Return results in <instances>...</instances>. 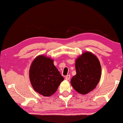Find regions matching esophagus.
Returning a JSON list of instances; mask_svg holds the SVG:
<instances>
[{"instance_id": "34e87169", "label": "esophagus", "mask_w": 123, "mask_h": 123, "mask_svg": "<svg viewBox=\"0 0 123 123\" xmlns=\"http://www.w3.org/2000/svg\"><path fill=\"white\" fill-rule=\"evenodd\" d=\"M65 80H69L70 78V75L68 74V75H66V76H65Z\"/></svg>"}]
</instances>
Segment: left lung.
<instances>
[{
	"label": "left lung",
	"mask_w": 123,
	"mask_h": 123,
	"mask_svg": "<svg viewBox=\"0 0 123 123\" xmlns=\"http://www.w3.org/2000/svg\"><path fill=\"white\" fill-rule=\"evenodd\" d=\"M76 74L72 78L71 85L77 92L87 94L96 87L100 80L101 67L95 55L86 52L75 61Z\"/></svg>",
	"instance_id": "left-lung-1"
}]
</instances>
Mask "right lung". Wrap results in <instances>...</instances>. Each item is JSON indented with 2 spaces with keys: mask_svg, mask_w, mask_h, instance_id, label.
<instances>
[{
  "mask_svg": "<svg viewBox=\"0 0 123 123\" xmlns=\"http://www.w3.org/2000/svg\"><path fill=\"white\" fill-rule=\"evenodd\" d=\"M30 79L35 91L44 96H50L56 91L64 77L54 65L53 60L40 55L32 63Z\"/></svg>",
  "mask_w": 123,
  "mask_h": 123,
  "instance_id": "1",
  "label": "right lung"
}]
</instances>
